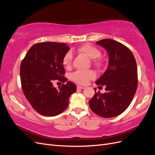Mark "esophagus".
I'll return each instance as SVG.
<instances>
[{
  "label": "esophagus",
  "mask_w": 155,
  "mask_h": 155,
  "mask_svg": "<svg viewBox=\"0 0 155 155\" xmlns=\"http://www.w3.org/2000/svg\"><path fill=\"white\" fill-rule=\"evenodd\" d=\"M85 87H82V86H79V85H78V86H77V89H85Z\"/></svg>",
  "instance_id": "1"
}]
</instances>
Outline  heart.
<instances>
[{
  "label": "heart",
  "instance_id": "1",
  "mask_svg": "<svg viewBox=\"0 0 155 155\" xmlns=\"http://www.w3.org/2000/svg\"><path fill=\"white\" fill-rule=\"evenodd\" d=\"M78 51L84 53L88 57L92 59H95L94 62L95 64L100 65L101 64V61L98 58L101 56V51L97 47L91 44L83 45L78 48ZM74 55L71 51L66 52L62 58V64L66 68H69L71 67L72 64ZM96 74L93 70H78L71 75V79L74 82H76L79 85H86L91 80L95 79Z\"/></svg>",
  "mask_w": 155,
  "mask_h": 155
}]
</instances>
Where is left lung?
Wrapping results in <instances>:
<instances>
[{
  "label": "left lung",
  "instance_id": "obj_1",
  "mask_svg": "<svg viewBox=\"0 0 155 155\" xmlns=\"http://www.w3.org/2000/svg\"><path fill=\"white\" fill-rule=\"evenodd\" d=\"M97 44L105 48L109 55L108 67L96 81L97 85H105L106 92L104 94L95 92L89 105L100 117H114L127 110L135 95L137 87L136 61L130 50L115 40L104 39L97 41Z\"/></svg>",
  "mask_w": 155,
  "mask_h": 155
}]
</instances>
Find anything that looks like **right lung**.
<instances>
[{"label": "right lung", "mask_w": 155, "mask_h": 155, "mask_svg": "<svg viewBox=\"0 0 155 155\" xmlns=\"http://www.w3.org/2000/svg\"><path fill=\"white\" fill-rule=\"evenodd\" d=\"M70 48L64 43H37L28 50L20 66L21 83L24 95L40 114L52 117L67 108L69 98L76 91V85L68 81L56 89L53 82L68 80L62 58Z\"/></svg>", "instance_id": "1"}]
</instances>
